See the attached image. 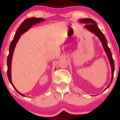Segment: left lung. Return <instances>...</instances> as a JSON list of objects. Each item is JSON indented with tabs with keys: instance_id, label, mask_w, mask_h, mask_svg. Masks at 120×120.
I'll return each mask as SVG.
<instances>
[{
	"instance_id": "obj_1",
	"label": "left lung",
	"mask_w": 120,
	"mask_h": 120,
	"mask_svg": "<svg viewBox=\"0 0 120 120\" xmlns=\"http://www.w3.org/2000/svg\"><path fill=\"white\" fill-rule=\"evenodd\" d=\"M79 22L81 23H83V24H86V25L84 26V28L86 29L87 30H88L89 31H90V32H91L92 33L94 34L96 36L98 37V38L101 42V44H102L103 49H104V51L106 52V54H107V57H108L110 65H111V70H112V78H111V82H110L109 85H108V86L105 89H107L111 85V83H112L113 78V73L114 71H115V63H114L113 59L112 58V55L111 53V50H110L108 46V43H107V41L106 39L105 36L104 35V34H103V33L101 32V30L99 29L98 26L96 22L95 21L91 19H80L79 20Z\"/></svg>"
}]
</instances>
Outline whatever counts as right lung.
Instances as JSON below:
<instances>
[{"instance_id":"1","label":"right lung","mask_w":120,"mask_h":120,"mask_svg":"<svg viewBox=\"0 0 120 120\" xmlns=\"http://www.w3.org/2000/svg\"><path fill=\"white\" fill-rule=\"evenodd\" d=\"M45 21V19H43V18H35V17H31V18H28V19H26L20 25V26L19 27V28L17 29V31H16V33L13 38V40L11 43L10 46H9V55H8V57H7V75H8V78L9 79V82L12 85V86L13 87V88L15 89V90L18 93L20 94L21 95L23 96H25L22 94L20 93V92L18 91L17 89L15 88L14 85H13L11 79V65H12V57H13V52H14L15 47H16V44L18 41H19V39H20L21 35L22 34H24L26 31H27V30L29 29L30 28H31L32 27V26L34 25H36L37 24L41 22H43Z\"/></svg>"}]
</instances>
